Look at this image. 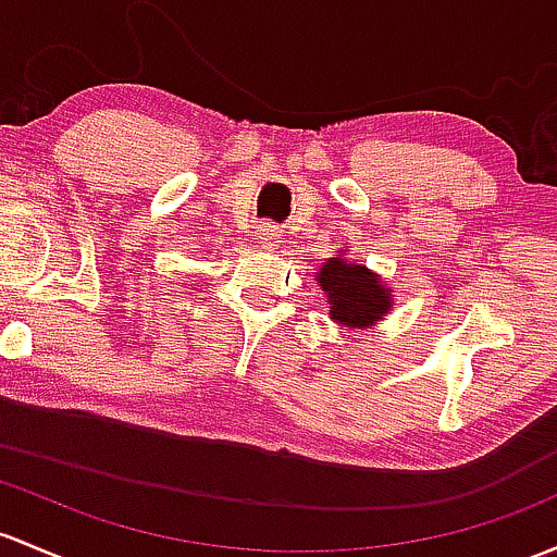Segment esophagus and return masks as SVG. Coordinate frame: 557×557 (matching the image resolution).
Segmentation results:
<instances>
[{"label":"esophagus","instance_id":"1","mask_svg":"<svg viewBox=\"0 0 557 557\" xmlns=\"http://www.w3.org/2000/svg\"><path fill=\"white\" fill-rule=\"evenodd\" d=\"M280 239H283V234H280V226H274L272 221H267V224L259 226V243L263 248H274Z\"/></svg>","mask_w":557,"mask_h":557}]
</instances>
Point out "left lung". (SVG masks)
Returning <instances> with one entry per match:
<instances>
[{"mask_svg": "<svg viewBox=\"0 0 557 557\" xmlns=\"http://www.w3.org/2000/svg\"><path fill=\"white\" fill-rule=\"evenodd\" d=\"M318 283L327 294L331 320L344 327L379 323L392 307V290L382 283V277L362 263L344 261V253L320 267Z\"/></svg>", "mask_w": 557, "mask_h": 557, "instance_id": "8db88e82", "label": "left lung"}]
</instances>
